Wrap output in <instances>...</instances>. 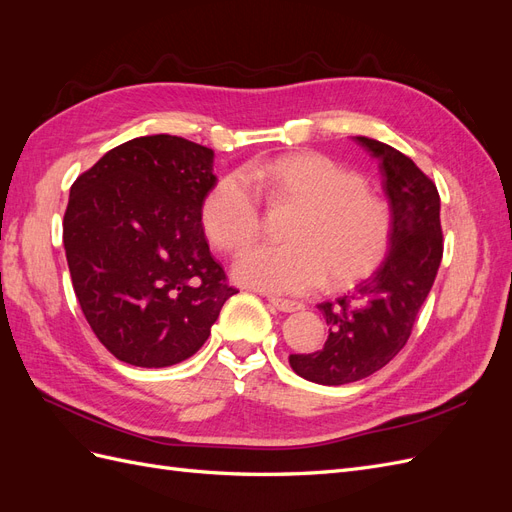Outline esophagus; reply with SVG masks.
<instances>
[{
    "mask_svg": "<svg viewBox=\"0 0 512 512\" xmlns=\"http://www.w3.org/2000/svg\"><path fill=\"white\" fill-rule=\"evenodd\" d=\"M269 303H271L275 309H280V312H286V314L299 312V309H303V303L290 301V299H282V297H269Z\"/></svg>",
    "mask_w": 512,
    "mask_h": 512,
    "instance_id": "34e87169",
    "label": "esophagus"
}]
</instances>
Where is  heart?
<instances>
[{"label": "heart", "mask_w": 512, "mask_h": 512, "mask_svg": "<svg viewBox=\"0 0 512 512\" xmlns=\"http://www.w3.org/2000/svg\"><path fill=\"white\" fill-rule=\"evenodd\" d=\"M232 173L213 185L200 207L207 239L224 252L250 245L260 232V198L252 181L282 203L299 205L284 245L243 252L232 273L243 286L303 294L324 282L346 286L369 275L389 252V203L365 188L356 170L314 151L286 153Z\"/></svg>", "instance_id": "1"}]
</instances>
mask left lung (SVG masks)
I'll list each match as a JSON object with an SVG mask.
<instances>
[{"label":"left lung","instance_id":"left-lung-1","mask_svg":"<svg viewBox=\"0 0 512 512\" xmlns=\"http://www.w3.org/2000/svg\"><path fill=\"white\" fill-rule=\"evenodd\" d=\"M354 141L380 160L393 235L391 250L374 275L350 294L318 305L329 324L324 348L288 356L301 378L327 386L363 380L395 359L408 342L444 252L436 183L391 145L367 136H354Z\"/></svg>","mask_w":512,"mask_h":512}]
</instances>
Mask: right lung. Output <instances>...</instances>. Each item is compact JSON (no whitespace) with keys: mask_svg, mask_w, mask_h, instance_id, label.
<instances>
[{"mask_svg":"<svg viewBox=\"0 0 512 512\" xmlns=\"http://www.w3.org/2000/svg\"><path fill=\"white\" fill-rule=\"evenodd\" d=\"M213 149L181 136L132 138L70 188L64 247L91 331L119 361L181 363L207 342L226 282L200 224Z\"/></svg>","mask_w":512,"mask_h":512,"instance_id":"right-lung-1","label":"right lung"}]
</instances>
